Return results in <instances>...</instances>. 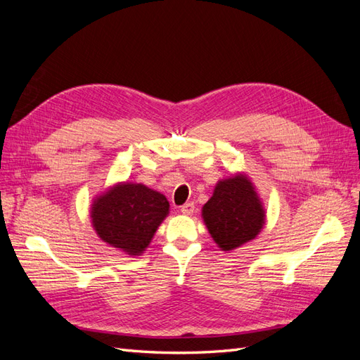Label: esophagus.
<instances>
[{
	"label": "esophagus",
	"instance_id": "1",
	"mask_svg": "<svg viewBox=\"0 0 360 360\" xmlns=\"http://www.w3.org/2000/svg\"><path fill=\"white\" fill-rule=\"evenodd\" d=\"M193 210H195V204H193V202H186V204H183V205L180 207V212H181L183 214H192Z\"/></svg>",
	"mask_w": 360,
	"mask_h": 360
}]
</instances>
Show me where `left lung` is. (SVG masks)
Wrapping results in <instances>:
<instances>
[{"instance_id":"left-lung-1","label":"left lung","mask_w":360,"mask_h":360,"mask_svg":"<svg viewBox=\"0 0 360 360\" xmlns=\"http://www.w3.org/2000/svg\"><path fill=\"white\" fill-rule=\"evenodd\" d=\"M264 216L254 184L245 176L217 183L213 197L202 207V219L222 250H233L255 238Z\"/></svg>"}]
</instances>
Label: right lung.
I'll use <instances>...</instances> for the list:
<instances>
[{
    "instance_id": "obj_1",
    "label": "right lung",
    "mask_w": 360,
    "mask_h": 360,
    "mask_svg": "<svg viewBox=\"0 0 360 360\" xmlns=\"http://www.w3.org/2000/svg\"><path fill=\"white\" fill-rule=\"evenodd\" d=\"M165 195L144 184L122 183L97 198L91 207L96 233L103 242L129 255H139L165 219Z\"/></svg>"
}]
</instances>
